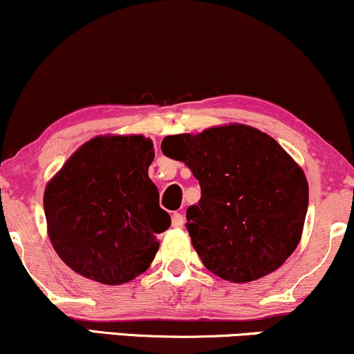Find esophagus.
<instances>
[{
  "label": "esophagus",
  "instance_id": "esophagus-1",
  "mask_svg": "<svg viewBox=\"0 0 354 354\" xmlns=\"http://www.w3.org/2000/svg\"><path fill=\"white\" fill-rule=\"evenodd\" d=\"M171 225L173 228H183V225H185V216H183L181 213H174L171 216Z\"/></svg>",
  "mask_w": 354,
  "mask_h": 354
}]
</instances>
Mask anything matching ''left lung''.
<instances>
[{
    "mask_svg": "<svg viewBox=\"0 0 354 354\" xmlns=\"http://www.w3.org/2000/svg\"><path fill=\"white\" fill-rule=\"evenodd\" d=\"M161 151L200 181L186 230L211 273L248 283L290 258L303 233L308 181L273 138L246 124L216 126L166 136Z\"/></svg>",
    "mask_w": 354,
    "mask_h": 354,
    "instance_id": "1",
    "label": "left lung"
}]
</instances>
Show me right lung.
<instances>
[{
    "label": "right lung",
    "mask_w": 354,
    "mask_h": 354,
    "mask_svg": "<svg viewBox=\"0 0 354 354\" xmlns=\"http://www.w3.org/2000/svg\"><path fill=\"white\" fill-rule=\"evenodd\" d=\"M153 158V143L145 136H98L48 183V234L73 271L121 284L151 265L160 248L156 234L171 225L148 176Z\"/></svg>",
    "instance_id": "obj_1"
}]
</instances>
